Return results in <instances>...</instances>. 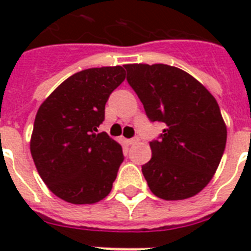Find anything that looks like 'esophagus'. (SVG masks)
Wrapping results in <instances>:
<instances>
[{
	"instance_id": "1",
	"label": "esophagus",
	"mask_w": 251,
	"mask_h": 251,
	"mask_svg": "<svg viewBox=\"0 0 251 251\" xmlns=\"http://www.w3.org/2000/svg\"><path fill=\"white\" fill-rule=\"evenodd\" d=\"M138 141H139V138L134 137V138H131V139H127V141H126V143L131 146V145H134V143H137Z\"/></svg>"
}]
</instances>
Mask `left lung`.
I'll return each mask as SVG.
<instances>
[{
	"label": "left lung",
	"instance_id": "8db88e82",
	"mask_svg": "<svg viewBox=\"0 0 251 251\" xmlns=\"http://www.w3.org/2000/svg\"><path fill=\"white\" fill-rule=\"evenodd\" d=\"M127 82L151 121L164 122L152 157L142 165L150 190L165 201L198 194L218 169L226 126L216 99L194 76L164 64L126 65Z\"/></svg>",
	"mask_w": 251,
	"mask_h": 251
}]
</instances>
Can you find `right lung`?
Returning a JSON list of instances; mask_svg holds the SVG:
<instances>
[{"label": "right lung", "instance_id": "1", "mask_svg": "<svg viewBox=\"0 0 251 251\" xmlns=\"http://www.w3.org/2000/svg\"><path fill=\"white\" fill-rule=\"evenodd\" d=\"M125 75L122 66L75 73L37 110L29 150L41 179L58 198L91 204L112 190L124 153L120 143L98 127L106 100Z\"/></svg>", "mask_w": 251, "mask_h": 251}]
</instances>
